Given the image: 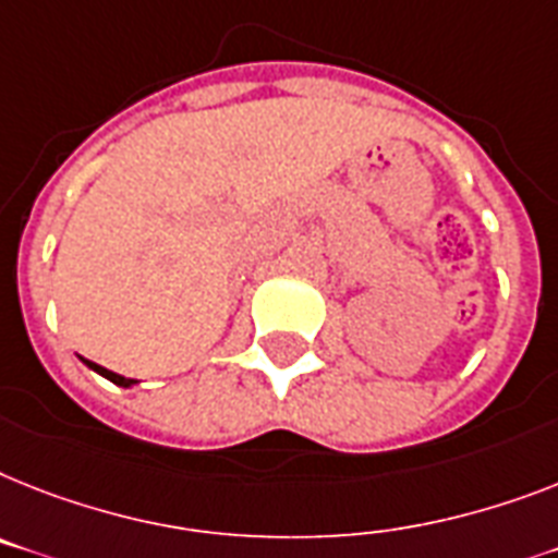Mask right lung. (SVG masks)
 Instances as JSON below:
<instances>
[{"mask_svg":"<svg viewBox=\"0 0 558 558\" xmlns=\"http://www.w3.org/2000/svg\"><path fill=\"white\" fill-rule=\"evenodd\" d=\"M82 365H87L94 373H99V376H105V379H108V381L119 385V388H133V385H140V381H136V379H124V376H119V373L108 371V367H102V365H96V362H90V359H82Z\"/></svg>","mask_w":558,"mask_h":558,"instance_id":"right-lung-1","label":"right lung"}]
</instances>
